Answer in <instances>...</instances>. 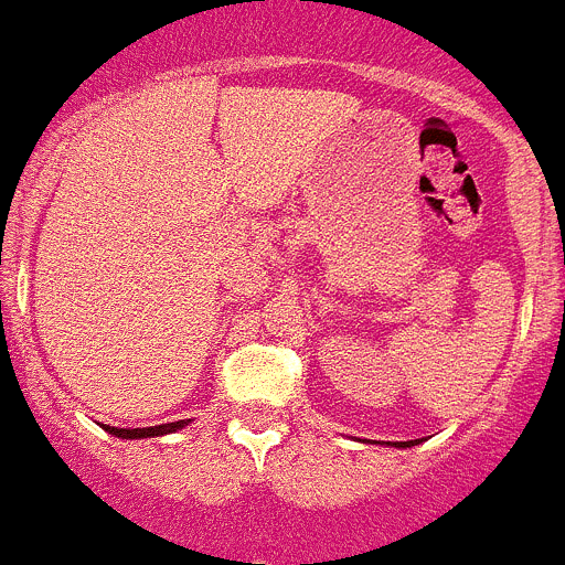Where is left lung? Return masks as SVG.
<instances>
[{"label": "left lung", "instance_id": "left-lung-1", "mask_svg": "<svg viewBox=\"0 0 565 565\" xmlns=\"http://www.w3.org/2000/svg\"><path fill=\"white\" fill-rule=\"evenodd\" d=\"M394 445H399V447H411V445H416V441H394Z\"/></svg>", "mask_w": 565, "mask_h": 565}]
</instances>
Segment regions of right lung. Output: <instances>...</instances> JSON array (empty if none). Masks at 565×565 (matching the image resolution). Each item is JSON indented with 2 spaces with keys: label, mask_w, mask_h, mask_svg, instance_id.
I'll return each instance as SVG.
<instances>
[{
  "label": "right lung",
  "mask_w": 565,
  "mask_h": 565,
  "mask_svg": "<svg viewBox=\"0 0 565 565\" xmlns=\"http://www.w3.org/2000/svg\"><path fill=\"white\" fill-rule=\"evenodd\" d=\"M182 425H188V419L169 422V425H154V428H106L109 434L120 436V439H149V436H162V434H174Z\"/></svg>",
  "instance_id": "1"
}]
</instances>
